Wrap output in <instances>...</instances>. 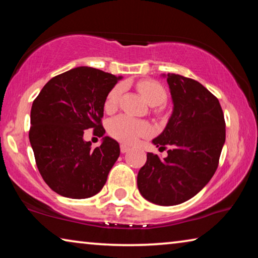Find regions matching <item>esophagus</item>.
Returning <instances> with one entry per match:
<instances>
[{
	"label": "esophagus",
	"instance_id": "34e87169",
	"mask_svg": "<svg viewBox=\"0 0 258 258\" xmlns=\"http://www.w3.org/2000/svg\"><path fill=\"white\" fill-rule=\"evenodd\" d=\"M130 150V147L128 146H126V145H120V152L121 154H125V152H127Z\"/></svg>",
	"mask_w": 258,
	"mask_h": 258
}]
</instances>
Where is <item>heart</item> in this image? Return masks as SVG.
<instances>
[{
    "label": "heart",
    "instance_id": "b5f03b06",
    "mask_svg": "<svg viewBox=\"0 0 258 258\" xmlns=\"http://www.w3.org/2000/svg\"><path fill=\"white\" fill-rule=\"evenodd\" d=\"M137 86L142 97L152 106L161 104L167 98V93H166L164 86L156 81H141L138 83ZM121 91H123V85H116L109 91L107 98L104 100V109L108 112L113 111L118 106ZM108 132L118 141L132 145L140 138H146L151 135L152 126L147 120L133 118V117L127 115H119L109 121Z\"/></svg>",
    "mask_w": 258,
    "mask_h": 258
}]
</instances>
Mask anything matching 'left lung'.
Instances as JSON below:
<instances>
[{
	"instance_id": "1",
	"label": "left lung",
	"mask_w": 258,
	"mask_h": 258,
	"mask_svg": "<svg viewBox=\"0 0 258 258\" xmlns=\"http://www.w3.org/2000/svg\"><path fill=\"white\" fill-rule=\"evenodd\" d=\"M166 80L173 113L159 137L152 140L166 158L151 152L138 174L140 194L160 206H174L194 197L216 172L225 142L223 110L215 95L199 82L177 74Z\"/></svg>"
}]
</instances>
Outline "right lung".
<instances>
[{
    "mask_svg": "<svg viewBox=\"0 0 258 258\" xmlns=\"http://www.w3.org/2000/svg\"><path fill=\"white\" fill-rule=\"evenodd\" d=\"M120 78V77H118ZM91 67H77L46 83L30 110L29 141L43 180L60 196L84 199L97 195L119 157L118 142L106 137L95 149L84 130L100 137L104 100L118 80Z\"/></svg>",
    "mask_w": 258,
    "mask_h": 258,
    "instance_id": "add662e5",
    "label": "right lung"
}]
</instances>
